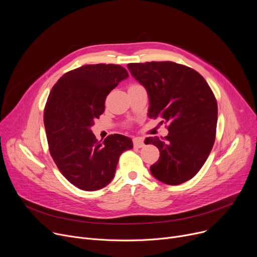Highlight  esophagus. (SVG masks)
<instances>
[{
  "label": "esophagus",
  "instance_id": "obj_1",
  "mask_svg": "<svg viewBox=\"0 0 257 257\" xmlns=\"http://www.w3.org/2000/svg\"><path fill=\"white\" fill-rule=\"evenodd\" d=\"M133 146L134 148L136 149H141L145 146V143H144V140L143 139H140V138H135L133 139Z\"/></svg>",
  "mask_w": 257,
  "mask_h": 257
}]
</instances>
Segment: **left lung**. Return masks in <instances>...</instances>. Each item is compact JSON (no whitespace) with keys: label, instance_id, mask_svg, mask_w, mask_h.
<instances>
[{"label":"left lung","instance_id":"8db88e82","mask_svg":"<svg viewBox=\"0 0 257 257\" xmlns=\"http://www.w3.org/2000/svg\"><path fill=\"white\" fill-rule=\"evenodd\" d=\"M132 76L146 88L151 118L167 124L164 138H147L159 149L152 175L167 185L192 179L208 159L215 143L218 106L207 81L191 68L174 62L130 63Z\"/></svg>","mask_w":257,"mask_h":257}]
</instances>
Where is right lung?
Listing matches in <instances>:
<instances>
[{"label": "right lung", "instance_id": "add662e5", "mask_svg": "<svg viewBox=\"0 0 257 257\" xmlns=\"http://www.w3.org/2000/svg\"><path fill=\"white\" fill-rule=\"evenodd\" d=\"M128 76L119 65H84L65 73L47 98L44 126L50 155L61 174L81 190L109 184L121 154L133 148L127 136L111 134L101 143L91 130L104 111L106 96Z\"/></svg>", "mask_w": 257, "mask_h": 257}]
</instances>
